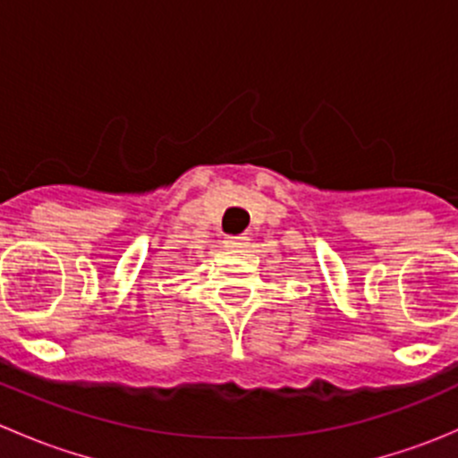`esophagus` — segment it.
<instances>
[{
  "mask_svg": "<svg viewBox=\"0 0 458 458\" xmlns=\"http://www.w3.org/2000/svg\"><path fill=\"white\" fill-rule=\"evenodd\" d=\"M225 246L230 250H243L248 246V237H225Z\"/></svg>",
  "mask_w": 458,
  "mask_h": 458,
  "instance_id": "esophagus-1",
  "label": "esophagus"
}]
</instances>
